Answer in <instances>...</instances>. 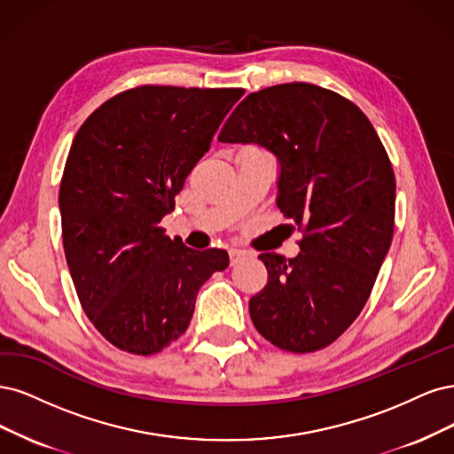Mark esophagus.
<instances>
[{
	"instance_id": "1",
	"label": "esophagus",
	"mask_w": 454,
	"mask_h": 454,
	"mask_svg": "<svg viewBox=\"0 0 454 454\" xmlns=\"http://www.w3.org/2000/svg\"><path fill=\"white\" fill-rule=\"evenodd\" d=\"M245 256H247L245 251H238V248H231V251H230V264H231V266L239 264V262H241Z\"/></svg>"
}]
</instances>
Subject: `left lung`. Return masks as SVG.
Instances as JSON below:
<instances>
[{
    "label": "left lung",
    "instance_id": "left-lung-1",
    "mask_svg": "<svg viewBox=\"0 0 454 454\" xmlns=\"http://www.w3.org/2000/svg\"><path fill=\"white\" fill-rule=\"evenodd\" d=\"M218 141L277 156V207L303 233L296 258L258 256L268 285L248 301L256 330L290 353L328 347L364 309L392 241L396 179L381 139L350 99L288 82L248 94Z\"/></svg>",
    "mask_w": 454,
    "mask_h": 454
}]
</instances>
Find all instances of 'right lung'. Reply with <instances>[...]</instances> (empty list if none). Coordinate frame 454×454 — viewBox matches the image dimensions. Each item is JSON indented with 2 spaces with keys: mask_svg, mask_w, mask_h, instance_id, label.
Listing matches in <instances>:
<instances>
[{
  "mask_svg": "<svg viewBox=\"0 0 454 454\" xmlns=\"http://www.w3.org/2000/svg\"><path fill=\"white\" fill-rule=\"evenodd\" d=\"M243 89L143 84L79 128L60 183L62 239L94 328L149 356L186 332L201 285L228 268L221 248L192 251L160 226Z\"/></svg>",
  "mask_w": 454,
  "mask_h": 454,
  "instance_id": "right-lung-1",
  "label": "right lung"
}]
</instances>
